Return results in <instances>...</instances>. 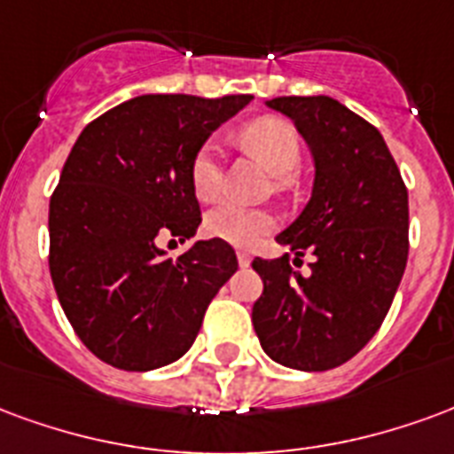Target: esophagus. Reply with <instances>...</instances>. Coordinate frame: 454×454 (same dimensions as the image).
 Masks as SVG:
<instances>
[{
	"mask_svg": "<svg viewBox=\"0 0 454 454\" xmlns=\"http://www.w3.org/2000/svg\"><path fill=\"white\" fill-rule=\"evenodd\" d=\"M237 261H239L241 268H249L251 266V256L247 251H237Z\"/></svg>",
	"mask_w": 454,
	"mask_h": 454,
	"instance_id": "esophagus-1",
	"label": "esophagus"
}]
</instances>
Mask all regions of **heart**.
I'll list each match as a JSON object with an SVG mask.
<instances>
[{
	"label": "heart",
	"instance_id": "obj_1",
	"mask_svg": "<svg viewBox=\"0 0 454 454\" xmlns=\"http://www.w3.org/2000/svg\"><path fill=\"white\" fill-rule=\"evenodd\" d=\"M241 142L249 147L254 154H259L261 161L266 164L278 181L286 184L287 178L300 164V137L290 122L280 118H259L241 128ZM191 188L198 200L210 203L220 195L223 188V168H220V152L215 142H205L200 150L195 152L188 168ZM273 230V217L259 207H247L239 203H220L213 207L205 217V231L215 239L227 241L239 249L256 247L268 231Z\"/></svg>",
	"mask_w": 454,
	"mask_h": 454
}]
</instances>
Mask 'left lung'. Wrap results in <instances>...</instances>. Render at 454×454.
Masks as SVG:
<instances>
[{
	"instance_id": "8db88e82",
	"label": "left lung",
	"mask_w": 454,
	"mask_h": 454,
	"mask_svg": "<svg viewBox=\"0 0 454 454\" xmlns=\"http://www.w3.org/2000/svg\"><path fill=\"white\" fill-rule=\"evenodd\" d=\"M268 108L295 122L314 159L312 195L278 241L280 259H254L263 295L251 322L268 358L293 370L343 365L385 322L409 256V193L377 128L332 96H278Z\"/></svg>"
}]
</instances>
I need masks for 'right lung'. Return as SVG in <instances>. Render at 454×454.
I'll return each instance as SVG.
<instances>
[{
  "mask_svg": "<svg viewBox=\"0 0 454 454\" xmlns=\"http://www.w3.org/2000/svg\"><path fill=\"white\" fill-rule=\"evenodd\" d=\"M251 96L145 94L89 122L51 198V276L72 329L96 358L130 372L178 360L234 276L227 241L168 259L161 237L191 239L200 205L191 159Z\"/></svg>",
  "mask_w": 454,
  "mask_h": 454,
  "instance_id": "add662e5",
  "label": "right lung"
}]
</instances>
